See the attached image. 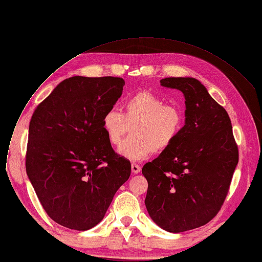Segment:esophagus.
I'll return each instance as SVG.
<instances>
[{"label":"esophagus","mask_w":262,"mask_h":262,"mask_svg":"<svg viewBox=\"0 0 262 262\" xmlns=\"http://www.w3.org/2000/svg\"><path fill=\"white\" fill-rule=\"evenodd\" d=\"M131 170H132V172H133L134 174H136V173H138V172H141V167H140V165H138V164L132 163V164H131Z\"/></svg>","instance_id":"1"}]
</instances>
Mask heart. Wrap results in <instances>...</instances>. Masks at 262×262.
<instances>
[{
  "label": "heart",
  "mask_w": 262,
  "mask_h": 262,
  "mask_svg": "<svg viewBox=\"0 0 262 262\" xmlns=\"http://www.w3.org/2000/svg\"><path fill=\"white\" fill-rule=\"evenodd\" d=\"M183 126L184 115L179 107L165 104L161 97L147 91L128 97L122 103V113L111 109L102 118V128L112 146H119L131 127L132 136L121 145L119 153L132 161L167 150Z\"/></svg>",
  "instance_id": "b5f03b06"
}]
</instances>
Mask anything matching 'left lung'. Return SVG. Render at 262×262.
I'll list each match as a JSON object with an SVG mask.
<instances>
[{
  "label": "left lung",
  "instance_id": "left-lung-1",
  "mask_svg": "<svg viewBox=\"0 0 262 262\" xmlns=\"http://www.w3.org/2000/svg\"><path fill=\"white\" fill-rule=\"evenodd\" d=\"M160 82L185 96L186 118L176 142L142 169L148 181L145 204L159 226L182 233L216 217L239 152L227 112L201 82L189 77H169Z\"/></svg>",
  "mask_w": 262,
  "mask_h": 262
}]
</instances>
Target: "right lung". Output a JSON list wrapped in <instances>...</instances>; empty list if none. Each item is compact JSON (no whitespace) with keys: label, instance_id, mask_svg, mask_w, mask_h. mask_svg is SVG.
Listing matches in <instances>:
<instances>
[{"label":"right lung","instance_id":"add662e5","mask_svg":"<svg viewBox=\"0 0 262 262\" xmlns=\"http://www.w3.org/2000/svg\"><path fill=\"white\" fill-rule=\"evenodd\" d=\"M124 85L119 77H71L30 119L26 173L49 217L64 227L97 225L131 174L130 161L113 150L102 128Z\"/></svg>","mask_w":262,"mask_h":262}]
</instances>
